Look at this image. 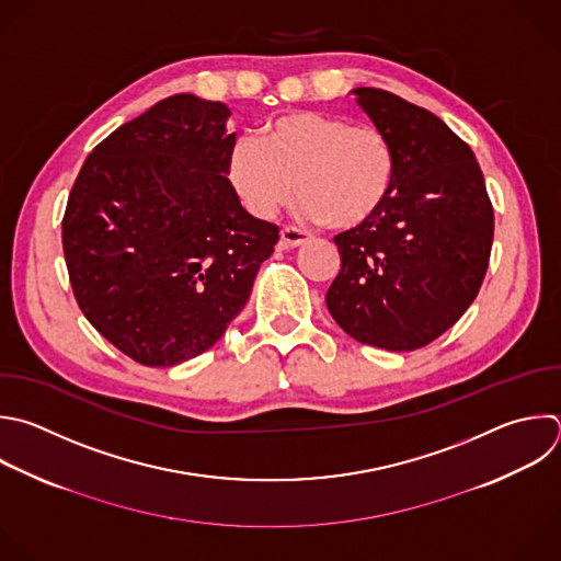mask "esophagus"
Listing matches in <instances>:
<instances>
[{
    "label": "esophagus",
    "instance_id": "esophagus-1",
    "mask_svg": "<svg viewBox=\"0 0 561 561\" xmlns=\"http://www.w3.org/2000/svg\"><path fill=\"white\" fill-rule=\"evenodd\" d=\"M308 240H310V233L306 229H299V227H284L282 229V247H286V249L301 247Z\"/></svg>",
    "mask_w": 561,
    "mask_h": 561
}]
</instances>
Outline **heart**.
<instances>
[{
  "label": "heart",
  "instance_id": "heart-1",
  "mask_svg": "<svg viewBox=\"0 0 561 561\" xmlns=\"http://www.w3.org/2000/svg\"><path fill=\"white\" fill-rule=\"evenodd\" d=\"M229 182L257 218H273L299 186L301 211L336 229L375 218L397 180V153L375 125L321 112H288L268 118L257 136L233 140Z\"/></svg>",
  "mask_w": 561,
  "mask_h": 561
}]
</instances>
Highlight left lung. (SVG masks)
Here are the masks:
<instances>
[{"label": "left lung", "instance_id": "obj_1", "mask_svg": "<svg viewBox=\"0 0 561 561\" xmlns=\"http://www.w3.org/2000/svg\"><path fill=\"white\" fill-rule=\"evenodd\" d=\"M392 142L397 180L383 209L334 238L332 319L358 343L408 352L473 304L491 255L493 207L471 147L436 114L379 88L352 90Z\"/></svg>", "mask_w": 561, "mask_h": 561}]
</instances>
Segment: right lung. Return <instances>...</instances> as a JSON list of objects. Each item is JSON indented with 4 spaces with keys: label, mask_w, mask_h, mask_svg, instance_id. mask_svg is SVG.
<instances>
[{
    "label": "right lung",
    "mask_w": 561,
    "mask_h": 561,
    "mask_svg": "<svg viewBox=\"0 0 561 561\" xmlns=\"http://www.w3.org/2000/svg\"><path fill=\"white\" fill-rule=\"evenodd\" d=\"M229 116L220 101L162 99L92 149L70 192L61 238L77 304L142 365L209 350L279 240L227 178Z\"/></svg>",
    "instance_id": "obj_1"
}]
</instances>
